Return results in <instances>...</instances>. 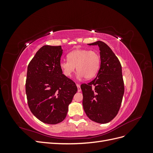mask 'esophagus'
Segmentation results:
<instances>
[{"instance_id":"1","label":"esophagus","mask_w":153,"mask_h":153,"mask_svg":"<svg viewBox=\"0 0 153 153\" xmlns=\"http://www.w3.org/2000/svg\"><path fill=\"white\" fill-rule=\"evenodd\" d=\"M76 86H77V88H78V92H80L81 91V88H80V84H76Z\"/></svg>"}]
</instances>
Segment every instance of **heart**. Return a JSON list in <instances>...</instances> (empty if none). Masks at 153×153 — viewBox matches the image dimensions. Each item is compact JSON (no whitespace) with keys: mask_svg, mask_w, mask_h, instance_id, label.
I'll list each match as a JSON object with an SVG mask.
<instances>
[{"mask_svg":"<svg viewBox=\"0 0 153 153\" xmlns=\"http://www.w3.org/2000/svg\"><path fill=\"white\" fill-rule=\"evenodd\" d=\"M68 61L60 62L59 66L66 77H70L76 70L78 77L90 80L98 73L100 68V57L95 51L76 49L68 54Z\"/></svg>","mask_w":153,"mask_h":153,"instance_id":"obj_1","label":"heart"}]
</instances>
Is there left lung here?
Segmentation results:
<instances>
[{"mask_svg": "<svg viewBox=\"0 0 153 153\" xmlns=\"http://www.w3.org/2000/svg\"><path fill=\"white\" fill-rule=\"evenodd\" d=\"M98 45L100 68L97 76L88 84H82L83 107L92 121L106 124L116 116L124 92L122 67L118 58L103 41L88 44Z\"/></svg>", "mask_w": 153, "mask_h": 153, "instance_id": "1", "label": "left lung"}]
</instances>
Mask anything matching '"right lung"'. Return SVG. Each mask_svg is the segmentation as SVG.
I'll use <instances>...</instances> for the list:
<instances>
[{"instance_id":"obj_1","label":"right lung","mask_w":153,"mask_h":153,"mask_svg":"<svg viewBox=\"0 0 153 153\" xmlns=\"http://www.w3.org/2000/svg\"><path fill=\"white\" fill-rule=\"evenodd\" d=\"M61 46L45 45L27 68L25 91L29 107L39 121L56 124L66 118L69 105L77 92L75 83L60 68Z\"/></svg>"}]
</instances>
